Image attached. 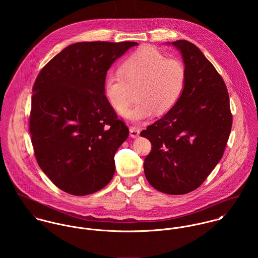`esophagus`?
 Masks as SVG:
<instances>
[{"instance_id":"obj_1","label":"esophagus","mask_w":258,"mask_h":258,"mask_svg":"<svg viewBox=\"0 0 258 258\" xmlns=\"http://www.w3.org/2000/svg\"><path fill=\"white\" fill-rule=\"evenodd\" d=\"M129 131H130V136L132 138H137L140 135V130L138 128H136V127H130Z\"/></svg>"}]
</instances>
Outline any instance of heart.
Listing matches in <instances>:
<instances>
[{"instance_id":"heart-1","label":"heart","mask_w":258,"mask_h":258,"mask_svg":"<svg viewBox=\"0 0 258 258\" xmlns=\"http://www.w3.org/2000/svg\"><path fill=\"white\" fill-rule=\"evenodd\" d=\"M119 74L104 81V95L111 107L123 115L130 105L131 89L139 87L140 102L125 117L135 123L171 110L179 101L185 84V68L177 58H167L152 46H145L125 58Z\"/></svg>"}]
</instances>
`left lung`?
I'll return each instance as SVG.
<instances>
[{
	"label": "left lung",
	"mask_w": 258,
	"mask_h": 258,
	"mask_svg": "<svg viewBox=\"0 0 258 258\" xmlns=\"http://www.w3.org/2000/svg\"><path fill=\"white\" fill-rule=\"evenodd\" d=\"M171 44L184 60V91L140 135L152 144L144 162L149 184L168 195H184L203 184L221 161L232 115L224 81L200 48L184 39Z\"/></svg>",
	"instance_id": "obj_1"
}]
</instances>
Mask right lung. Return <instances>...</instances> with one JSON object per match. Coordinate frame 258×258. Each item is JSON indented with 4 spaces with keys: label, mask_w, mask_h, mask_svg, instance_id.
Listing matches in <instances>:
<instances>
[{
    "label": "right lung",
    "mask_w": 258,
    "mask_h": 258,
    "mask_svg": "<svg viewBox=\"0 0 258 258\" xmlns=\"http://www.w3.org/2000/svg\"><path fill=\"white\" fill-rule=\"evenodd\" d=\"M134 41L76 42L37 75L30 132L37 164L49 180L74 196L93 194L113 178L114 155L129 130L104 95L112 63Z\"/></svg>",
    "instance_id": "right-lung-1"
}]
</instances>
